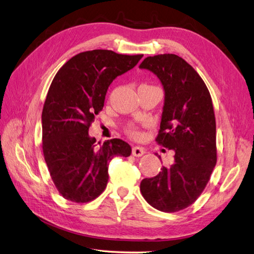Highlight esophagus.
I'll return each instance as SVG.
<instances>
[{"mask_svg":"<svg viewBox=\"0 0 254 254\" xmlns=\"http://www.w3.org/2000/svg\"><path fill=\"white\" fill-rule=\"evenodd\" d=\"M144 153H145V150H144V148H141V147L135 146L132 149V154L134 155V157L139 158V157H141V155H144Z\"/></svg>","mask_w":254,"mask_h":254,"instance_id":"34e87169","label":"esophagus"}]
</instances>
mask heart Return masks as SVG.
Wrapping results in <instances>:
<instances>
[{"mask_svg": "<svg viewBox=\"0 0 254 254\" xmlns=\"http://www.w3.org/2000/svg\"><path fill=\"white\" fill-rule=\"evenodd\" d=\"M127 132L131 134V135H133V136H137L139 134L137 129H136V127H129L127 128Z\"/></svg>", "mask_w": 254, "mask_h": 254, "instance_id": "1", "label": "heart"}]
</instances>
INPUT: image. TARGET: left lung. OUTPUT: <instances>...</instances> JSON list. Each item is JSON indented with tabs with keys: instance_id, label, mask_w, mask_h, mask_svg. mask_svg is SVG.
Listing matches in <instances>:
<instances>
[{
	"instance_id": "left-lung-1",
	"label": "left lung",
	"mask_w": 254,
	"mask_h": 254,
	"mask_svg": "<svg viewBox=\"0 0 254 254\" xmlns=\"http://www.w3.org/2000/svg\"><path fill=\"white\" fill-rule=\"evenodd\" d=\"M139 68L152 71L163 86L157 141L175 152L171 166L141 180L140 192L155 209L176 212L197 199L217 163L211 96L196 70L176 55L148 57Z\"/></svg>"
}]
</instances>
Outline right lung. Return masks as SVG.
<instances>
[{"label":"right lung","mask_w":254,"mask_h":254,"mask_svg":"<svg viewBox=\"0 0 254 254\" xmlns=\"http://www.w3.org/2000/svg\"><path fill=\"white\" fill-rule=\"evenodd\" d=\"M142 55L96 49L78 54L55 76L42 114L43 152L56 188L64 198L88 203L105 190L108 162L128 157L132 148L118 138L100 147L89 127L104 107L108 87L132 69Z\"/></svg>","instance_id":"1"}]
</instances>
